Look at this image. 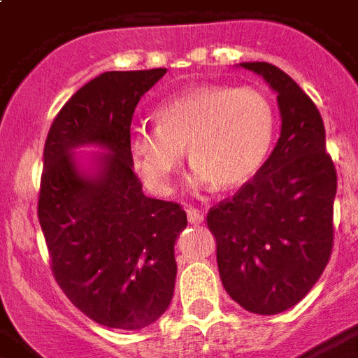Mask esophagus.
Returning <instances> with one entry per match:
<instances>
[{
    "label": "esophagus",
    "instance_id": "obj_1",
    "mask_svg": "<svg viewBox=\"0 0 358 358\" xmlns=\"http://www.w3.org/2000/svg\"><path fill=\"white\" fill-rule=\"evenodd\" d=\"M186 215H187V220H189V224H201L203 218H205L203 217L201 210L194 209V207H187Z\"/></svg>",
    "mask_w": 358,
    "mask_h": 358
}]
</instances>
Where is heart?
<instances>
[{
  "label": "heart",
  "mask_w": 358,
  "mask_h": 358,
  "mask_svg": "<svg viewBox=\"0 0 358 358\" xmlns=\"http://www.w3.org/2000/svg\"><path fill=\"white\" fill-rule=\"evenodd\" d=\"M155 128L136 126L128 151L143 184L169 194L187 159L192 184L234 189L255 176L274 138V109L255 88L201 86L164 99L153 110Z\"/></svg>",
  "instance_id": "1"
}]
</instances>
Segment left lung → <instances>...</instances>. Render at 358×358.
<instances>
[{
  "label": "left lung",
  "mask_w": 358,
  "mask_h": 358,
  "mask_svg": "<svg viewBox=\"0 0 358 358\" xmlns=\"http://www.w3.org/2000/svg\"><path fill=\"white\" fill-rule=\"evenodd\" d=\"M278 94L282 132L253 180L207 213L222 285L255 315L297 305L316 284L334 248L338 174L313 99L278 66L241 63Z\"/></svg>",
  "instance_id": "8db88e82"
}]
</instances>
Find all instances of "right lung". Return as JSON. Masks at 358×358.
Instances as JSON below:
<instances>
[{
  "instance_id": "obj_1",
  "label": "right lung",
  "mask_w": 358,
  "mask_h": 358,
  "mask_svg": "<svg viewBox=\"0 0 358 358\" xmlns=\"http://www.w3.org/2000/svg\"><path fill=\"white\" fill-rule=\"evenodd\" d=\"M164 73L99 74L61 107L43 148L38 218L51 272L74 307L107 328H145L174 293L186 210L141 192L128 151L136 105ZM88 143L110 151L94 177L80 175L70 153Z\"/></svg>"
}]
</instances>
